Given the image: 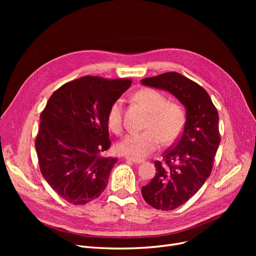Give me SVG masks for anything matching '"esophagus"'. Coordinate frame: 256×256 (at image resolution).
Returning a JSON list of instances; mask_svg holds the SVG:
<instances>
[{
	"label": "esophagus",
	"mask_w": 256,
	"mask_h": 256,
	"mask_svg": "<svg viewBox=\"0 0 256 256\" xmlns=\"http://www.w3.org/2000/svg\"><path fill=\"white\" fill-rule=\"evenodd\" d=\"M126 160H130V162H132V163H135V164H141V163L144 162L143 160L134 158H130V156H126Z\"/></svg>",
	"instance_id": "obj_1"
}]
</instances>
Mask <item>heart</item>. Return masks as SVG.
Returning a JSON list of instances; mask_svg holds the SVG:
<instances>
[{
    "mask_svg": "<svg viewBox=\"0 0 256 256\" xmlns=\"http://www.w3.org/2000/svg\"><path fill=\"white\" fill-rule=\"evenodd\" d=\"M136 98L152 114L146 126L148 130L128 132L117 143L116 150L120 154L143 158L158 148L162 144V138L169 143L180 136L184 122V114L180 104L167 102L164 94L154 89L140 90L136 94ZM122 113L124 100L118 98L112 104L106 115L108 126L116 134L122 128Z\"/></svg>",
    "mask_w": 256,
    "mask_h": 256,
    "instance_id": "heart-1",
    "label": "heart"
}]
</instances>
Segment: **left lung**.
Masks as SVG:
<instances>
[{
  "instance_id": "8db88e82",
  "label": "left lung",
  "mask_w": 256,
  "mask_h": 256,
  "mask_svg": "<svg viewBox=\"0 0 256 256\" xmlns=\"http://www.w3.org/2000/svg\"><path fill=\"white\" fill-rule=\"evenodd\" d=\"M141 83L171 93L186 110L180 138L164 154L163 163L156 160V176L141 190L152 208L172 210L193 197L210 176L220 144L219 115L208 92L178 72L146 78Z\"/></svg>"
}]
</instances>
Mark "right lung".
Wrapping results in <instances>:
<instances>
[{"label":"right lung","instance_id":"add662e5","mask_svg":"<svg viewBox=\"0 0 256 256\" xmlns=\"http://www.w3.org/2000/svg\"><path fill=\"white\" fill-rule=\"evenodd\" d=\"M130 84L87 76L64 84L48 98L35 147L44 178L67 202L88 204L106 189L118 160L100 154L111 145L106 115Z\"/></svg>","mask_w":256,"mask_h":256}]
</instances>
